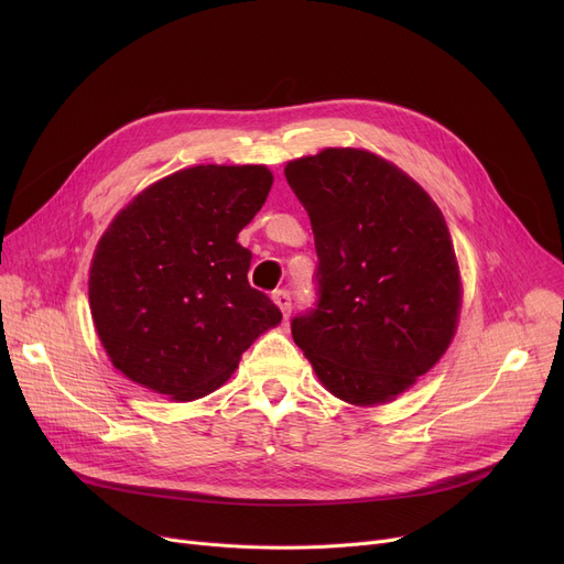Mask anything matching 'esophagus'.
<instances>
[{
  "mask_svg": "<svg viewBox=\"0 0 564 564\" xmlns=\"http://www.w3.org/2000/svg\"><path fill=\"white\" fill-rule=\"evenodd\" d=\"M272 300H274V304L279 306V311H281L283 319H288V315H290V308H292V302H290V292H285V290H276V292L272 294Z\"/></svg>",
  "mask_w": 564,
  "mask_h": 564,
  "instance_id": "1",
  "label": "esophagus"
}]
</instances>
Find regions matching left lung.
<instances>
[{
	"label": "left lung",
	"mask_w": 564,
	"mask_h": 564,
	"mask_svg": "<svg viewBox=\"0 0 564 564\" xmlns=\"http://www.w3.org/2000/svg\"><path fill=\"white\" fill-rule=\"evenodd\" d=\"M283 173L319 258V304L292 319V338L338 400L393 402L457 334L464 288L446 219L409 173L366 148H324Z\"/></svg>",
	"instance_id": "obj_1"
}]
</instances>
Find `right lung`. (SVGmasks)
I'll return each mask as SVG.
<instances>
[{"mask_svg":"<svg viewBox=\"0 0 564 564\" xmlns=\"http://www.w3.org/2000/svg\"><path fill=\"white\" fill-rule=\"evenodd\" d=\"M274 183L264 164H196L141 189L88 270L94 327L116 370L175 402L217 391L281 311L247 281L237 235Z\"/></svg>","mask_w":564,"mask_h":564,"instance_id":"obj_1","label":"right lung"}]
</instances>
